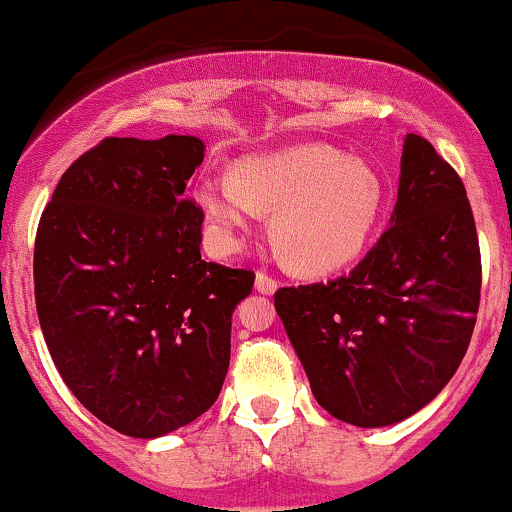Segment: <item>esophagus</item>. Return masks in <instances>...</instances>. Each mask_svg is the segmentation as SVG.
Returning <instances> with one entry per match:
<instances>
[{
	"label": "esophagus",
	"mask_w": 512,
	"mask_h": 512,
	"mask_svg": "<svg viewBox=\"0 0 512 512\" xmlns=\"http://www.w3.org/2000/svg\"><path fill=\"white\" fill-rule=\"evenodd\" d=\"M256 290L263 292V295H273V292L278 290V280L271 278V275H268V273L258 271L256 273Z\"/></svg>",
	"instance_id": "esophagus-1"
}]
</instances>
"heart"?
Returning a JSON list of instances; mask_svg holds the SVG:
<instances>
[{"label": "heart", "mask_w": 512, "mask_h": 512, "mask_svg": "<svg viewBox=\"0 0 512 512\" xmlns=\"http://www.w3.org/2000/svg\"><path fill=\"white\" fill-rule=\"evenodd\" d=\"M195 205L220 251L239 249L261 212L292 268L333 273L363 251L382 210V181L370 164L329 145L254 154L232 176L205 179Z\"/></svg>", "instance_id": "b5f03b06"}]
</instances>
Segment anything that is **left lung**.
<instances>
[{"instance_id":"left-lung-1","label":"left lung","mask_w":512,"mask_h":512,"mask_svg":"<svg viewBox=\"0 0 512 512\" xmlns=\"http://www.w3.org/2000/svg\"><path fill=\"white\" fill-rule=\"evenodd\" d=\"M479 297V237L464 183L409 132L392 225L343 278L280 287L275 312L321 409L382 428L421 411L452 380Z\"/></svg>"}]
</instances>
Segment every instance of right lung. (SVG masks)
I'll use <instances>...</instances> for the list:
<instances>
[{"label":"right lung","instance_id":"right-lung-1","mask_svg":"<svg viewBox=\"0 0 512 512\" xmlns=\"http://www.w3.org/2000/svg\"><path fill=\"white\" fill-rule=\"evenodd\" d=\"M193 135L106 137L62 174L38 222L36 309L53 363L99 421L130 438L188 426L220 396L234 307L254 273L200 258L186 183Z\"/></svg>","mask_w":512,"mask_h":512}]
</instances>
